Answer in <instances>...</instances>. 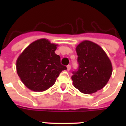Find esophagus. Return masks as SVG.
<instances>
[{"instance_id":"34e87169","label":"esophagus","mask_w":126,"mask_h":126,"mask_svg":"<svg viewBox=\"0 0 126 126\" xmlns=\"http://www.w3.org/2000/svg\"><path fill=\"white\" fill-rule=\"evenodd\" d=\"M71 65H68L67 66V71H70V69H71Z\"/></svg>"}]
</instances>
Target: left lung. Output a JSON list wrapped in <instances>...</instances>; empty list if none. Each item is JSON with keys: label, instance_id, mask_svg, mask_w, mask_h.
I'll use <instances>...</instances> for the list:
<instances>
[{"label": "left lung", "instance_id": "obj_1", "mask_svg": "<svg viewBox=\"0 0 126 126\" xmlns=\"http://www.w3.org/2000/svg\"><path fill=\"white\" fill-rule=\"evenodd\" d=\"M76 50L79 67L71 77L74 87L85 94L95 93L108 83L112 63L102 48L90 41L82 42Z\"/></svg>", "mask_w": 126, "mask_h": 126}]
</instances>
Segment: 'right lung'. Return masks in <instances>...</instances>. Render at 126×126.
<instances>
[{
    "label": "right lung",
    "instance_id": "right-lung-1",
    "mask_svg": "<svg viewBox=\"0 0 126 126\" xmlns=\"http://www.w3.org/2000/svg\"><path fill=\"white\" fill-rule=\"evenodd\" d=\"M57 45L47 39L32 43L17 58L16 70L24 85L34 92L47 90L67 67L61 64V57L55 53Z\"/></svg>",
    "mask_w": 126,
    "mask_h": 126
}]
</instances>
